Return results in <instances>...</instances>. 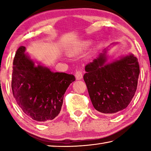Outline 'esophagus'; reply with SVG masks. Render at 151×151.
I'll return each instance as SVG.
<instances>
[{
    "label": "esophagus",
    "mask_w": 151,
    "mask_h": 151,
    "mask_svg": "<svg viewBox=\"0 0 151 151\" xmlns=\"http://www.w3.org/2000/svg\"><path fill=\"white\" fill-rule=\"evenodd\" d=\"M75 77L76 80H81L83 78V73L81 70H77L75 73Z\"/></svg>",
    "instance_id": "34e87169"
}]
</instances>
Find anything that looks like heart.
I'll use <instances>...</instances> for the list:
<instances>
[{
    "label": "heart",
    "instance_id": "1",
    "mask_svg": "<svg viewBox=\"0 0 151 151\" xmlns=\"http://www.w3.org/2000/svg\"><path fill=\"white\" fill-rule=\"evenodd\" d=\"M91 45V41L90 40H83L81 42H79L78 44L75 46V47L73 48V49L71 50L70 52H81L84 50H85L89 46Z\"/></svg>",
    "mask_w": 151,
    "mask_h": 151
}]
</instances>
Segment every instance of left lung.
Masks as SVG:
<instances>
[{"instance_id": "1", "label": "left lung", "mask_w": 151, "mask_h": 151, "mask_svg": "<svg viewBox=\"0 0 151 151\" xmlns=\"http://www.w3.org/2000/svg\"><path fill=\"white\" fill-rule=\"evenodd\" d=\"M116 44L112 43L86 65L83 76L94 108L104 114H115L126 109L137 88L140 69L133 54L107 62V51Z\"/></svg>"}]
</instances>
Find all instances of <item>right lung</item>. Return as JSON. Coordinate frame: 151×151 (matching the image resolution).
Returning a JSON list of instances; mask_svg holds the SVG:
<instances>
[{
	"mask_svg": "<svg viewBox=\"0 0 151 151\" xmlns=\"http://www.w3.org/2000/svg\"><path fill=\"white\" fill-rule=\"evenodd\" d=\"M75 81L73 75L54 73L32 59L25 47L17 50L12 66V94L24 113L35 121L44 122L57 116L66 89Z\"/></svg>",
	"mask_w": 151,
	"mask_h": 151,
	"instance_id": "right-lung-1",
	"label": "right lung"
}]
</instances>
